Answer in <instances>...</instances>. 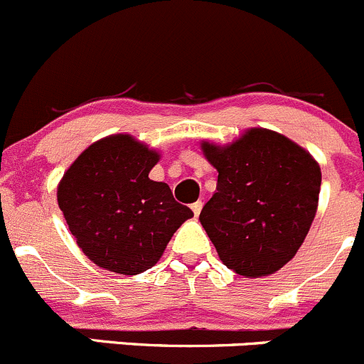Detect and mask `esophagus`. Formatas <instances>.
Returning a JSON list of instances; mask_svg holds the SVG:
<instances>
[{
	"label": "esophagus",
	"mask_w": 364,
	"mask_h": 364,
	"mask_svg": "<svg viewBox=\"0 0 364 364\" xmlns=\"http://www.w3.org/2000/svg\"><path fill=\"white\" fill-rule=\"evenodd\" d=\"M201 207H203V203H201V201H194V203L191 205V208H193L194 215H200V212H201Z\"/></svg>",
	"instance_id": "obj_1"
}]
</instances>
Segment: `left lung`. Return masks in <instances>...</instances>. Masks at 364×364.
Returning <instances> with one entry per match:
<instances>
[{
  "label": "left lung",
  "mask_w": 364,
  "mask_h": 364,
  "mask_svg": "<svg viewBox=\"0 0 364 364\" xmlns=\"http://www.w3.org/2000/svg\"><path fill=\"white\" fill-rule=\"evenodd\" d=\"M201 152L219 175L200 223L221 262L246 278L279 271L315 219L318 163L292 139L262 127L228 145L201 141Z\"/></svg>",
  "instance_id": "8db88e82"
}]
</instances>
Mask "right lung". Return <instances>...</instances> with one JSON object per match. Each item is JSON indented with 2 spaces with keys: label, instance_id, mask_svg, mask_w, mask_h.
Segmentation results:
<instances>
[{
  "label": "right lung",
  "instance_id": "obj_1",
  "mask_svg": "<svg viewBox=\"0 0 364 364\" xmlns=\"http://www.w3.org/2000/svg\"><path fill=\"white\" fill-rule=\"evenodd\" d=\"M159 157L134 136L111 134L92 143L61 177L56 198L63 218L97 267L141 274L193 218L168 183L149 178Z\"/></svg>",
  "mask_w": 364,
  "mask_h": 364
}]
</instances>
